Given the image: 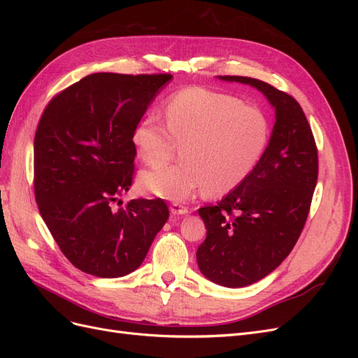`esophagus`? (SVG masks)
<instances>
[{"label":"esophagus","instance_id":"34e87169","mask_svg":"<svg viewBox=\"0 0 358 358\" xmlns=\"http://www.w3.org/2000/svg\"><path fill=\"white\" fill-rule=\"evenodd\" d=\"M170 212H171V215H187L188 213V208H185V206H182L180 203H171Z\"/></svg>","mask_w":358,"mask_h":358}]
</instances>
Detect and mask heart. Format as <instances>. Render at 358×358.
<instances>
[{"label":"heart","instance_id":"1","mask_svg":"<svg viewBox=\"0 0 358 358\" xmlns=\"http://www.w3.org/2000/svg\"><path fill=\"white\" fill-rule=\"evenodd\" d=\"M166 125L155 112L134 125L131 143L148 166H159L173 142L179 148L176 166L143 171L140 185L167 200H185L199 188L212 196L239 187L266 152L270 138L267 116L233 95L201 86L169 96Z\"/></svg>","mask_w":358,"mask_h":358}]
</instances>
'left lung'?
<instances>
[{
	"instance_id": "1",
	"label": "left lung",
	"mask_w": 358,
	"mask_h": 358,
	"mask_svg": "<svg viewBox=\"0 0 358 358\" xmlns=\"http://www.w3.org/2000/svg\"><path fill=\"white\" fill-rule=\"evenodd\" d=\"M218 79L252 86L275 109L268 145L254 171L218 204L199 209L208 230L197 249L200 272L218 285L242 288L272 273L294 248L317 185L318 152L291 95L258 79Z\"/></svg>"
}]
</instances>
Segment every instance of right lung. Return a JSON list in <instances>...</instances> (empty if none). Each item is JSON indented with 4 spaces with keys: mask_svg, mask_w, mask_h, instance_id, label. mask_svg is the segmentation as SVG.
<instances>
[{
    "mask_svg": "<svg viewBox=\"0 0 358 358\" xmlns=\"http://www.w3.org/2000/svg\"><path fill=\"white\" fill-rule=\"evenodd\" d=\"M171 74L94 73L58 94L34 138L43 221L70 263L99 278L134 272L169 220L164 200L119 197L131 187L134 125Z\"/></svg>",
    "mask_w": 358,
    "mask_h": 358,
    "instance_id": "right-lung-1",
    "label": "right lung"
}]
</instances>
